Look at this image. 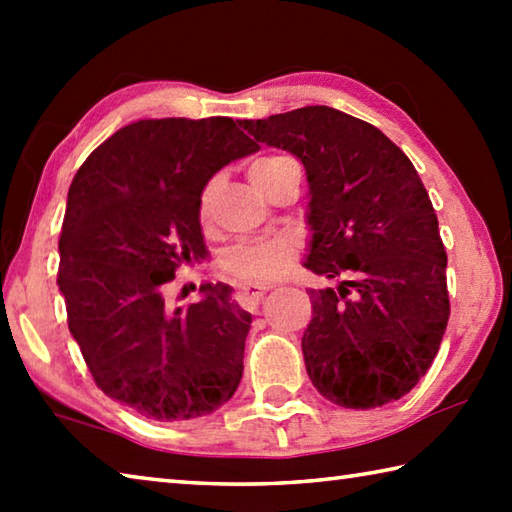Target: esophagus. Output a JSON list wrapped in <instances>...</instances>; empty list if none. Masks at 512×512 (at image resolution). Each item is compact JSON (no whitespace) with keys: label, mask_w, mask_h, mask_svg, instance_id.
<instances>
[{"label":"esophagus","mask_w":512,"mask_h":512,"mask_svg":"<svg viewBox=\"0 0 512 512\" xmlns=\"http://www.w3.org/2000/svg\"><path fill=\"white\" fill-rule=\"evenodd\" d=\"M266 291H268V287H239L235 293V300L241 307L253 309L255 305H259V300L264 298Z\"/></svg>","instance_id":"esophagus-1"}]
</instances>
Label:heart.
Masks as SVG:
<instances>
[{
  "instance_id": "b5f03b06",
  "label": "heart",
  "mask_w": 512,
  "mask_h": 512,
  "mask_svg": "<svg viewBox=\"0 0 512 512\" xmlns=\"http://www.w3.org/2000/svg\"><path fill=\"white\" fill-rule=\"evenodd\" d=\"M287 155H266L259 158L253 167H250V178L253 183L262 189L271 173L284 164ZM216 194V180H210L198 194V223L201 228H210L212 223V203ZM298 241L291 235H277L255 241H244L237 244L228 255L223 257V271L228 273L232 280L244 284V287H264L271 284L287 273L293 257H296Z\"/></svg>"
}]
</instances>
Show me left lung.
I'll list each match as a JSON object with an SVG mask.
<instances>
[{"mask_svg":"<svg viewBox=\"0 0 512 512\" xmlns=\"http://www.w3.org/2000/svg\"><path fill=\"white\" fill-rule=\"evenodd\" d=\"M239 126L305 164V266L339 282L307 291L311 384L345 409L400 400L427 375L449 320L447 253L413 162L379 128L327 106Z\"/></svg>","mask_w":512,"mask_h":512,"instance_id":"1","label":"left lung"}]
</instances>
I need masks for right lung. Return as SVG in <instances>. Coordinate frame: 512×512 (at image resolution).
Instances as JSON below:
<instances>
[{"label": "right lung", "instance_id": "right-lung-1", "mask_svg": "<svg viewBox=\"0 0 512 512\" xmlns=\"http://www.w3.org/2000/svg\"><path fill=\"white\" fill-rule=\"evenodd\" d=\"M259 151L230 117L140 119L108 137L69 185L58 287L67 325L112 400L144 418H201L235 395L253 316L225 284L171 309L169 282L207 255L198 194Z\"/></svg>", "mask_w": 512, "mask_h": 512}]
</instances>
